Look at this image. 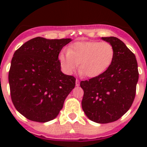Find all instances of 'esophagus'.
I'll use <instances>...</instances> for the list:
<instances>
[{
    "instance_id": "34e87169",
    "label": "esophagus",
    "mask_w": 147,
    "mask_h": 147,
    "mask_svg": "<svg viewBox=\"0 0 147 147\" xmlns=\"http://www.w3.org/2000/svg\"><path fill=\"white\" fill-rule=\"evenodd\" d=\"M80 81H79V80H76V86H80Z\"/></svg>"
}]
</instances>
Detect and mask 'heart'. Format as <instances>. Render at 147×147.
<instances>
[{
    "mask_svg": "<svg viewBox=\"0 0 147 147\" xmlns=\"http://www.w3.org/2000/svg\"><path fill=\"white\" fill-rule=\"evenodd\" d=\"M114 55L113 46L107 42H76L70 45L67 52L59 53V61L62 71L67 74H72L79 64L81 74L94 78L107 71Z\"/></svg>",
    "mask_w": 147,
    "mask_h": 147,
    "instance_id": "obj_1",
    "label": "heart"
}]
</instances>
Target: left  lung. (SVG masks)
Segmentation results:
<instances>
[{"label":"left lung","mask_w":147,"mask_h":147,"mask_svg":"<svg viewBox=\"0 0 147 147\" xmlns=\"http://www.w3.org/2000/svg\"><path fill=\"white\" fill-rule=\"evenodd\" d=\"M113 46L112 64L96 77L82 81L84 90L82 107L91 121L107 124L117 121L129 110L134 101L138 70L136 56L121 40L102 37Z\"/></svg>","instance_id":"8db88e82"}]
</instances>
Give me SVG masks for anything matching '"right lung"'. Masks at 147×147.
<instances>
[{"mask_svg":"<svg viewBox=\"0 0 147 147\" xmlns=\"http://www.w3.org/2000/svg\"><path fill=\"white\" fill-rule=\"evenodd\" d=\"M71 39L37 37L22 45L13 55L9 71L12 103L33 121L55 119L75 87L74 76L61 71L59 54Z\"/></svg>","mask_w":147,"mask_h":147,"instance_id":"1","label":"right lung"}]
</instances>
